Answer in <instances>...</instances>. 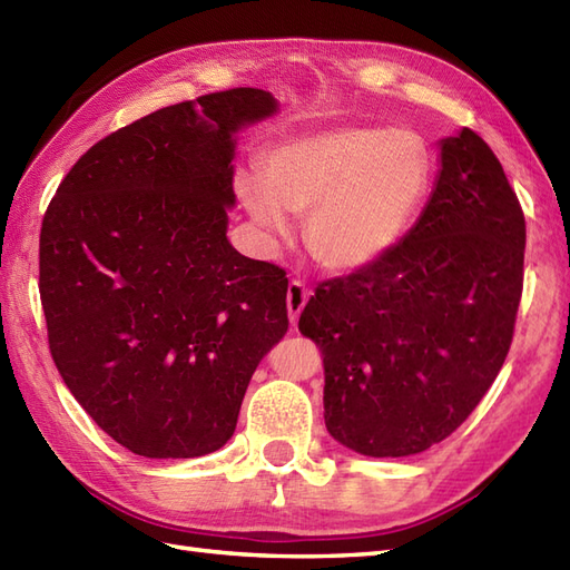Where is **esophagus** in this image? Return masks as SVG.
Listing matches in <instances>:
<instances>
[{
	"mask_svg": "<svg viewBox=\"0 0 570 570\" xmlns=\"http://www.w3.org/2000/svg\"><path fill=\"white\" fill-rule=\"evenodd\" d=\"M311 298V288L303 286L301 282H291L286 288V308H288V321L291 325H296L301 311L306 308V303Z\"/></svg>",
	"mask_w": 570,
	"mask_h": 570,
	"instance_id": "34e87169",
	"label": "esophagus"
}]
</instances>
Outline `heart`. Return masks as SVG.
<instances>
[{"label":"heart","mask_w":570,"mask_h":570,"mask_svg":"<svg viewBox=\"0 0 570 570\" xmlns=\"http://www.w3.org/2000/svg\"><path fill=\"white\" fill-rule=\"evenodd\" d=\"M262 175L243 171L237 196L269 237L306 216V245L323 269L352 274L389 255L425 202L432 155L415 130L340 126L276 145Z\"/></svg>","instance_id":"b5f03b06"}]
</instances>
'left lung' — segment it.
<instances>
[{
	"label": "left lung",
	"instance_id": "obj_1",
	"mask_svg": "<svg viewBox=\"0 0 570 570\" xmlns=\"http://www.w3.org/2000/svg\"><path fill=\"white\" fill-rule=\"evenodd\" d=\"M524 216L469 128L440 140L413 228L372 267L323 282L298 317L321 347L325 428L364 456L446 440L505 362L522 296Z\"/></svg>",
	"mask_w": 570,
	"mask_h": 570
}]
</instances>
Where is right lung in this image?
Segmentation results:
<instances>
[{"label": "right lung", "mask_w": 570, "mask_h": 570, "mask_svg": "<svg viewBox=\"0 0 570 570\" xmlns=\"http://www.w3.org/2000/svg\"><path fill=\"white\" fill-rule=\"evenodd\" d=\"M276 111L253 87L165 106L91 145L46 210L52 362L138 456L220 449L259 360L286 335V272L225 235L237 134Z\"/></svg>", "instance_id": "right-lung-1"}]
</instances>
